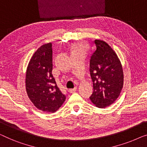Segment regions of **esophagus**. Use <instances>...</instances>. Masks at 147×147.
<instances>
[{
	"instance_id": "34e87169",
	"label": "esophagus",
	"mask_w": 147,
	"mask_h": 147,
	"mask_svg": "<svg viewBox=\"0 0 147 147\" xmlns=\"http://www.w3.org/2000/svg\"><path fill=\"white\" fill-rule=\"evenodd\" d=\"M76 89H77V88H74V89H69L68 91L70 93H74L75 91H76Z\"/></svg>"
}]
</instances>
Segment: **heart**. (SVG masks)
<instances>
[{"instance_id":"1","label":"heart","mask_w":147,"mask_h":147,"mask_svg":"<svg viewBox=\"0 0 147 147\" xmlns=\"http://www.w3.org/2000/svg\"><path fill=\"white\" fill-rule=\"evenodd\" d=\"M86 50V46L83 43H78L74 46V52H84Z\"/></svg>"}]
</instances>
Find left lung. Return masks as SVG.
Listing matches in <instances>:
<instances>
[{"instance_id":"left-lung-1","label":"left lung","mask_w":147,"mask_h":147,"mask_svg":"<svg viewBox=\"0 0 147 147\" xmlns=\"http://www.w3.org/2000/svg\"><path fill=\"white\" fill-rule=\"evenodd\" d=\"M94 43L96 50L89 61L93 91L89 99L96 107L104 108L119 96L123 86V71L117 55L109 44L99 40Z\"/></svg>"}]
</instances>
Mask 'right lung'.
Returning a JSON list of instances; mask_svg holds the SVG:
<instances>
[{
  "mask_svg": "<svg viewBox=\"0 0 147 147\" xmlns=\"http://www.w3.org/2000/svg\"><path fill=\"white\" fill-rule=\"evenodd\" d=\"M52 43L38 49L30 61L26 74L28 96L35 107L44 112L54 113L65 100L52 75Z\"/></svg>",
  "mask_w": 147,
  "mask_h": 147,
  "instance_id": "1",
  "label": "right lung"
}]
</instances>
